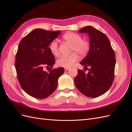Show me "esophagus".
I'll return each mask as SVG.
<instances>
[{
	"label": "esophagus",
	"mask_w": 132,
	"mask_h": 132,
	"mask_svg": "<svg viewBox=\"0 0 132 132\" xmlns=\"http://www.w3.org/2000/svg\"><path fill=\"white\" fill-rule=\"evenodd\" d=\"M69 69V68H64V70L65 71H68Z\"/></svg>",
	"instance_id": "esophagus-1"
}]
</instances>
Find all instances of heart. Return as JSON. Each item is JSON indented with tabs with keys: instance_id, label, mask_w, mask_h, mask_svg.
I'll list each match as a JSON object with an SVG mask.
<instances>
[{
	"instance_id": "b5f03b06",
	"label": "heart",
	"mask_w": 132,
	"mask_h": 132,
	"mask_svg": "<svg viewBox=\"0 0 132 132\" xmlns=\"http://www.w3.org/2000/svg\"><path fill=\"white\" fill-rule=\"evenodd\" d=\"M63 39L71 45V52L68 55H63L57 61L58 66L69 68L78 60V55H85L90 50V43L86 39H82L80 35L74 32H68L63 36ZM50 50L55 56L59 54L58 43L56 41L52 42L50 45Z\"/></svg>"
}]
</instances>
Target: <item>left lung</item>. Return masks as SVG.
Returning <instances> with one entry per match:
<instances>
[{
  "label": "left lung",
  "mask_w": 132,
  "mask_h": 132,
  "mask_svg": "<svg viewBox=\"0 0 132 132\" xmlns=\"http://www.w3.org/2000/svg\"><path fill=\"white\" fill-rule=\"evenodd\" d=\"M90 38V50L80 63L88 73L78 69L74 79L78 90L86 96L95 98L104 94L112 85L116 65L115 53L107 36L93 26H87L79 31Z\"/></svg>",
  "instance_id": "8db88e82"
}]
</instances>
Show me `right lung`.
<instances>
[{
	"instance_id": "obj_1",
	"label": "right lung",
	"mask_w": 132,
	"mask_h": 132,
	"mask_svg": "<svg viewBox=\"0 0 132 132\" xmlns=\"http://www.w3.org/2000/svg\"><path fill=\"white\" fill-rule=\"evenodd\" d=\"M61 31L36 29L20 42L15 57V69L20 84L31 96L42 99L48 97L56 89L58 79L64 72L63 67L43 70V67L52 68L55 58L49 45Z\"/></svg>"
}]
</instances>
